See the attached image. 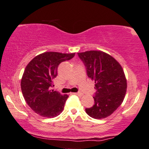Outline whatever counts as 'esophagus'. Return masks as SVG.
Wrapping results in <instances>:
<instances>
[{
    "label": "esophagus",
    "instance_id": "esophagus-1",
    "mask_svg": "<svg viewBox=\"0 0 149 149\" xmlns=\"http://www.w3.org/2000/svg\"><path fill=\"white\" fill-rule=\"evenodd\" d=\"M74 94L75 95H78V96H82V95H83V94H82V93H80V92H78V93H74Z\"/></svg>",
    "mask_w": 149,
    "mask_h": 149
}]
</instances>
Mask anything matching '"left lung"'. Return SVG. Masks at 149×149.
I'll return each instance as SVG.
<instances>
[{
  "mask_svg": "<svg viewBox=\"0 0 149 149\" xmlns=\"http://www.w3.org/2000/svg\"><path fill=\"white\" fill-rule=\"evenodd\" d=\"M86 67L87 76L95 82V104L86 108L88 115L95 119L108 117L123 102L127 80L119 63L102 51L91 50L78 53Z\"/></svg>",
  "mask_w": 149,
  "mask_h": 149,
  "instance_id": "1",
  "label": "left lung"
}]
</instances>
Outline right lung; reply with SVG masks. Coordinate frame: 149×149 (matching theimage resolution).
<instances>
[{
	"mask_svg": "<svg viewBox=\"0 0 149 149\" xmlns=\"http://www.w3.org/2000/svg\"><path fill=\"white\" fill-rule=\"evenodd\" d=\"M76 53L63 54L46 52L30 61L24 71L21 89L30 108L43 117L53 118L63 112L67 95L52 90L53 79L58 75V67L63 61L70 60Z\"/></svg>",
	"mask_w": 149,
	"mask_h": 149,
	"instance_id": "add662e5",
	"label": "right lung"
}]
</instances>
